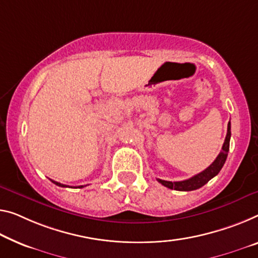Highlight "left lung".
I'll use <instances>...</instances> for the list:
<instances>
[{
	"mask_svg": "<svg viewBox=\"0 0 258 258\" xmlns=\"http://www.w3.org/2000/svg\"><path fill=\"white\" fill-rule=\"evenodd\" d=\"M229 140H231V123H228L227 125V135H226L223 149H221L220 153L218 154L216 160L213 161L207 169H204L203 172L196 174V175H194L188 180L172 182V181L157 179L158 182H160V183L162 185H165V187H167L169 189H174V190H179V191H191V190H196L198 188L203 187L204 184H207L208 182L211 180L212 177H215L217 174L220 172V169L223 168V166L226 161V158H227V154L229 151Z\"/></svg>",
	"mask_w": 258,
	"mask_h": 258,
	"instance_id": "left-lung-1",
	"label": "left lung"
}]
</instances>
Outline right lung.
Wrapping results in <instances>:
<instances>
[{
  "label": "right lung",
  "mask_w": 258,
  "mask_h": 258,
  "mask_svg": "<svg viewBox=\"0 0 258 258\" xmlns=\"http://www.w3.org/2000/svg\"><path fill=\"white\" fill-rule=\"evenodd\" d=\"M50 180V179H49ZM51 182H53L54 184H56V185H58V187H69V185H66V184H62V183H60V182H56V181H54V180H50ZM84 187V185H78V187H76V188H83Z\"/></svg>",
  "instance_id": "obj_1"
}]
</instances>
